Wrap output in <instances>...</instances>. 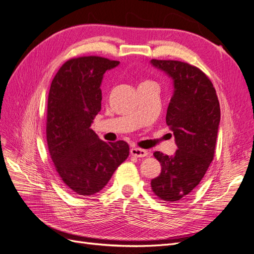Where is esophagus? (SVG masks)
<instances>
[{"label":"esophagus","mask_w":254,"mask_h":254,"mask_svg":"<svg viewBox=\"0 0 254 254\" xmlns=\"http://www.w3.org/2000/svg\"><path fill=\"white\" fill-rule=\"evenodd\" d=\"M148 152L146 149H142V148H139V147H133L130 148V155H133L135 157H139V158H143L145 156H147Z\"/></svg>","instance_id":"1"}]
</instances>
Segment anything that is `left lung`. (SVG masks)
Wrapping results in <instances>:
<instances>
[{
	"label": "left lung",
	"mask_w": 254,
	"mask_h": 254,
	"mask_svg": "<svg viewBox=\"0 0 254 254\" xmlns=\"http://www.w3.org/2000/svg\"><path fill=\"white\" fill-rule=\"evenodd\" d=\"M151 64L173 80L166 125L171 127L178 146L173 156L154 153L162 168L151 185L161 200L175 202L195 189L212 161L221 119L220 103L210 79L200 69L178 61L152 60Z\"/></svg>",
	"instance_id": "left-lung-1"
}]
</instances>
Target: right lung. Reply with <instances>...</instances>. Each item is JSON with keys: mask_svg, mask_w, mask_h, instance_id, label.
Returning <instances> with one entry per match:
<instances>
[{"mask_svg": "<svg viewBox=\"0 0 254 254\" xmlns=\"http://www.w3.org/2000/svg\"><path fill=\"white\" fill-rule=\"evenodd\" d=\"M118 64L99 56L72 59L51 83L47 142L56 172L76 196L100 191L128 157L126 141L105 142L91 128L101 110L103 74Z\"/></svg>", "mask_w": 254, "mask_h": 254, "instance_id": "add662e5", "label": "right lung"}]
</instances>
